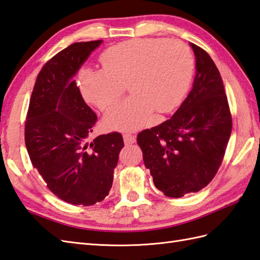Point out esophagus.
Instances as JSON below:
<instances>
[{
    "label": "esophagus",
    "mask_w": 260,
    "mask_h": 260,
    "mask_svg": "<svg viewBox=\"0 0 260 260\" xmlns=\"http://www.w3.org/2000/svg\"><path fill=\"white\" fill-rule=\"evenodd\" d=\"M123 141L125 144H132L136 142V136L131 134H123Z\"/></svg>",
    "instance_id": "1"
}]
</instances>
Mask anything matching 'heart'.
I'll use <instances>...</instances> for the list:
<instances>
[{"label": "heart", "instance_id": "heart-1", "mask_svg": "<svg viewBox=\"0 0 260 260\" xmlns=\"http://www.w3.org/2000/svg\"><path fill=\"white\" fill-rule=\"evenodd\" d=\"M100 61L103 69L80 73V91L88 103L107 111L123 97L128 85L134 94L106 117L107 125L118 130L147 125L154 109H175L188 90L195 66L185 43L166 39L119 43L104 52Z\"/></svg>", "mask_w": 260, "mask_h": 260}]
</instances>
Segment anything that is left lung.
<instances>
[{
    "mask_svg": "<svg viewBox=\"0 0 260 260\" xmlns=\"http://www.w3.org/2000/svg\"><path fill=\"white\" fill-rule=\"evenodd\" d=\"M191 46L196 58L192 90L172 117L137 137L155 187L175 199L201 191L214 179L233 125L216 65L203 48Z\"/></svg>",
    "mask_w": 260,
    "mask_h": 260,
    "instance_id": "1",
    "label": "left lung"
}]
</instances>
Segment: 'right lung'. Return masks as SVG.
<instances>
[{
    "mask_svg": "<svg viewBox=\"0 0 260 260\" xmlns=\"http://www.w3.org/2000/svg\"><path fill=\"white\" fill-rule=\"evenodd\" d=\"M101 41L74 43L37 75L25 121L29 159L50 192L73 205L89 206L109 194L124 147L119 132L89 137L97 116L73 80Z\"/></svg>",
    "mask_w": 260,
    "mask_h": 260,
    "instance_id": "obj_1",
    "label": "right lung"
}]
</instances>
